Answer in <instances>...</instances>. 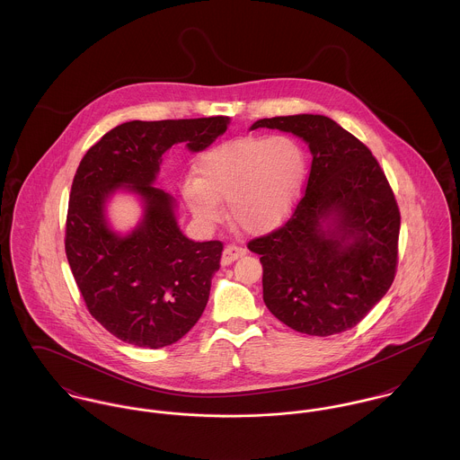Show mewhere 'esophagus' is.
I'll list each match as a JSON object with an SVG mask.
<instances>
[{"label":"esophagus","instance_id":"34e87169","mask_svg":"<svg viewBox=\"0 0 460 460\" xmlns=\"http://www.w3.org/2000/svg\"><path fill=\"white\" fill-rule=\"evenodd\" d=\"M244 253H246V250L241 248L238 244H227L224 248V253H222V265H229V263L238 261Z\"/></svg>","mask_w":460,"mask_h":460}]
</instances>
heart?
<instances>
[{
  "instance_id": "obj_1",
  "label": "heart",
  "mask_w": 460,
  "mask_h": 460,
  "mask_svg": "<svg viewBox=\"0 0 460 460\" xmlns=\"http://www.w3.org/2000/svg\"><path fill=\"white\" fill-rule=\"evenodd\" d=\"M193 172L182 195L203 226L219 224L222 203H229L240 229L265 234L291 216L305 181L306 155L291 136H243L201 155Z\"/></svg>"
}]
</instances>
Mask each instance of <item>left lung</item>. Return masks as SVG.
I'll list each match as a JSON object with an SVG mask.
<instances>
[{
    "mask_svg": "<svg viewBox=\"0 0 460 460\" xmlns=\"http://www.w3.org/2000/svg\"><path fill=\"white\" fill-rule=\"evenodd\" d=\"M310 148L305 195L285 226L248 243L261 255L263 302L298 332L331 336L357 326L390 289L400 210L371 150L324 115L257 120Z\"/></svg>",
    "mask_w": 460,
    "mask_h": 460,
    "instance_id": "8db88e82",
    "label": "left lung"
}]
</instances>
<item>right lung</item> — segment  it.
Wrapping results in <instances>:
<instances>
[{"label":"right lung","instance_id":"right-lung-1","mask_svg":"<svg viewBox=\"0 0 460 460\" xmlns=\"http://www.w3.org/2000/svg\"><path fill=\"white\" fill-rule=\"evenodd\" d=\"M227 124L222 115L131 120L107 132L77 167L66 212V261L89 314L126 343L172 345L205 310L224 244L188 240L175 220L174 198L154 182L172 145L201 152ZM120 185L146 203L144 220L128 237L115 235L104 219V203Z\"/></svg>","mask_w":460,"mask_h":460}]
</instances>
